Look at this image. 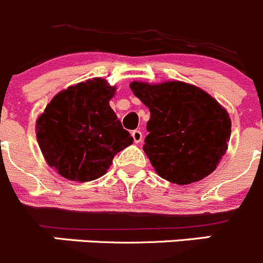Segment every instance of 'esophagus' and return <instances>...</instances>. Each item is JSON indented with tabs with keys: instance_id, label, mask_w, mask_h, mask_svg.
I'll return each instance as SVG.
<instances>
[{
	"instance_id": "34e87169",
	"label": "esophagus",
	"mask_w": 263,
	"mask_h": 263,
	"mask_svg": "<svg viewBox=\"0 0 263 263\" xmlns=\"http://www.w3.org/2000/svg\"><path fill=\"white\" fill-rule=\"evenodd\" d=\"M132 137H134V141L136 144L141 143V140H143V134H141V131H139V129H135V131H132Z\"/></svg>"
}]
</instances>
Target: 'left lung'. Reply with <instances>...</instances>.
<instances>
[{
    "mask_svg": "<svg viewBox=\"0 0 263 263\" xmlns=\"http://www.w3.org/2000/svg\"><path fill=\"white\" fill-rule=\"evenodd\" d=\"M129 88L151 111L143 149L156 173L179 185L210 175L228 149L227 110L201 88L178 80L132 82Z\"/></svg>",
    "mask_w": 263,
    "mask_h": 263,
    "instance_id": "8db88e82",
    "label": "left lung"
}]
</instances>
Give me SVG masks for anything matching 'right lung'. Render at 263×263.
<instances>
[{
    "label": "right lung",
    "instance_id": "add662e5",
    "mask_svg": "<svg viewBox=\"0 0 263 263\" xmlns=\"http://www.w3.org/2000/svg\"><path fill=\"white\" fill-rule=\"evenodd\" d=\"M117 87L101 78L61 90L36 120V137L46 163L71 181L106 174L115 154L134 143L109 102Z\"/></svg>",
    "mask_w": 263,
    "mask_h": 263
}]
</instances>
